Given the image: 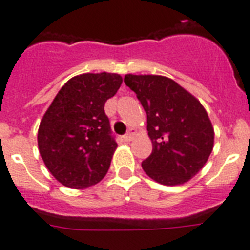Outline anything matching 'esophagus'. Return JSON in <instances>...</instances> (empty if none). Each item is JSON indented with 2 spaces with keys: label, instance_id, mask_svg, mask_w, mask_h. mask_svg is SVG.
I'll use <instances>...</instances> for the list:
<instances>
[{
  "label": "esophagus",
  "instance_id": "esophagus-1",
  "mask_svg": "<svg viewBox=\"0 0 250 250\" xmlns=\"http://www.w3.org/2000/svg\"><path fill=\"white\" fill-rule=\"evenodd\" d=\"M133 136H134V130L133 129H129V130H128V133L123 136V139H125V142H129V141H132Z\"/></svg>",
  "mask_w": 250,
  "mask_h": 250
}]
</instances>
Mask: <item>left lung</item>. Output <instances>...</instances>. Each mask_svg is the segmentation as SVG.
Masks as SVG:
<instances>
[{
	"label": "left lung",
	"mask_w": 250,
	"mask_h": 250,
	"mask_svg": "<svg viewBox=\"0 0 250 250\" xmlns=\"http://www.w3.org/2000/svg\"><path fill=\"white\" fill-rule=\"evenodd\" d=\"M147 113L150 156L142 168L158 183L178 186L193 178L208 161L214 130L206 109L177 82L163 76L125 75Z\"/></svg>",
	"instance_id": "8db88e82"
}]
</instances>
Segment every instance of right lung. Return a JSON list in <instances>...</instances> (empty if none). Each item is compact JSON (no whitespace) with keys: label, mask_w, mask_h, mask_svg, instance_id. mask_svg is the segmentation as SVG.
Wrapping results in <instances>:
<instances>
[{"label":"right lung","mask_w":250,"mask_h":250,"mask_svg":"<svg viewBox=\"0 0 250 250\" xmlns=\"http://www.w3.org/2000/svg\"><path fill=\"white\" fill-rule=\"evenodd\" d=\"M122 84L116 73H84L57 93L38 128V148L60 183L83 189L107 174L117 142L104 103Z\"/></svg>","instance_id":"1"}]
</instances>
